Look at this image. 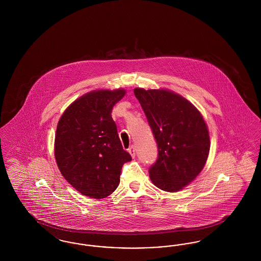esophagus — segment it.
I'll list each match as a JSON object with an SVG mask.
<instances>
[{
	"label": "esophagus",
	"mask_w": 261,
	"mask_h": 261,
	"mask_svg": "<svg viewBox=\"0 0 261 261\" xmlns=\"http://www.w3.org/2000/svg\"><path fill=\"white\" fill-rule=\"evenodd\" d=\"M129 153L131 154V156H132L133 159L135 158V155H136V149H135L134 146H132V147L129 149Z\"/></svg>",
	"instance_id": "34e87169"
}]
</instances>
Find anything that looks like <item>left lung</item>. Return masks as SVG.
Wrapping results in <instances>:
<instances>
[{
    "mask_svg": "<svg viewBox=\"0 0 261 261\" xmlns=\"http://www.w3.org/2000/svg\"><path fill=\"white\" fill-rule=\"evenodd\" d=\"M159 147L149 178L162 191L175 193L193 182L203 169L211 149L206 122L199 110L168 89L135 88Z\"/></svg>",
    "mask_w": 261,
    "mask_h": 261,
    "instance_id": "obj_1",
    "label": "left lung"
}]
</instances>
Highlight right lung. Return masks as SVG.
<instances>
[{"instance_id": "1", "label": "right lung", "mask_w": 261, "mask_h": 261, "mask_svg": "<svg viewBox=\"0 0 261 261\" xmlns=\"http://www.w3.org/2000/svg\"><path fill=\"white\" fill-rule=\"evenodd\" d=\"M126 90L97 89L75 99L62 113L55 136V159L64 179L82 195L105 199L120 182L131 155L123 149L112 117Z\"/></svg>"}]
</instances>
